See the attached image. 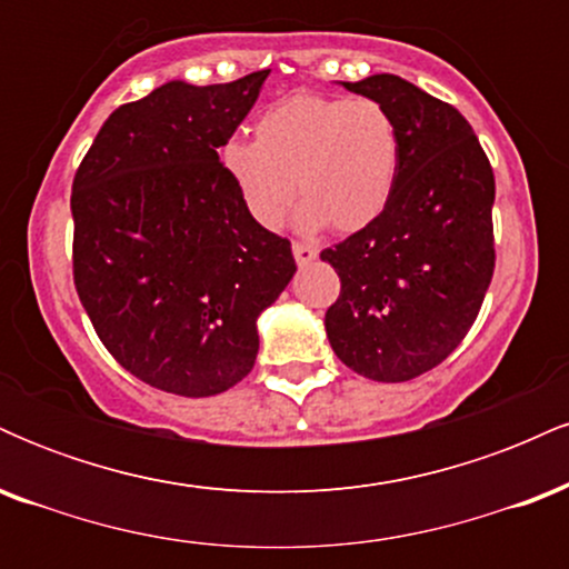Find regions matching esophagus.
I'll list each match as a JSON object with an SVG mask.
<instances>
[{
	"label": "esophagus",
	"mask_w": 569,
	"mask_h": 569,
	"mask_svg": "<svg viewBox=\"0 0 569 569\" xmlns=\"http://www.w3.org/2000/svg\"><path fill=\"white\" fill-rule=\"evenodd\" d=\"M291 251H293V259H297V264H310L312 259L318 257L316 248L307 246V243H293Z\"/></svg>",
	"instance_id": "34e87169"
}]
</instances>
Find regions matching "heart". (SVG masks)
I'll use <instances>...</instances> for the list:
<instances>
[{
	"mask_svg": "<svg viewBox=\"0 0 569 569\" xmlns=\"http://www.w3.org/2000/svg\"><path fill=\"white\" fill-rule=\"evenodd\" d=\"M253 130L257 141L224 143L221 166L264 230L283 224L293 181L305 230H363L393 198L401 139L393 114L371 98L293 93L267 107Z\"/></svg>",
	"mask_w": 569,
	"mask_h": 569,
	"instance_id": "heart-1",
	"label": "heart"
}]
</instances>
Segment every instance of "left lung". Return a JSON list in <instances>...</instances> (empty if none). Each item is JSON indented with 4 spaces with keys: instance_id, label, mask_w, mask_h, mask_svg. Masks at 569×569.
<instances>
[{
    "instance_id": "1",
    "label": "left lung",
    "mask_w": 569,
    "mask_h": 569,
    "mask_svg": "<svg viewBox=\"0 0 569 569\" xmlns=\"http://www.w3.org/2000/svg\"><path fill=\"white\" fill-rule=\"evenodd\" d=\"M393 114L401 139L388 208L323 248L337 270L326 335L337 358L375 382L439 367L479 316L495 272V173L455 107L396 74L345 82Z\"/></svg>"
}]
</instances>
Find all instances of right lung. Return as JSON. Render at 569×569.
<instances>
[{"instance_id": "1", "label": "right lung", "mask_w": 569, "mask_h": 569, "mask_svg": "<svg viewBox=\"0 0 569 569\" xmlns=\"http://www.w3.org/2000/svg\"><path fill=\"white\" fill-rule=\"evenodd\" d=\"M267 74L176 80L122 103L74 173L80 302L117 363L166 393L217 396L243 380L259 312L297 272L289 240L251 219L219 162Z\"/></svg>"}]
</instances>
